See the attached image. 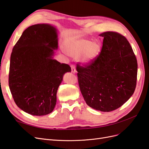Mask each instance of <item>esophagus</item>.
I'll return each mask as SVG.
<instances>
[{
	"mask_svg": "<svg viewBox=\"0 0 149 149\" xmlns=\"http://www.w3.org/2000/svg\"><path fill=\"white\" fill-rule=\"evenodd\" d=\"M71 72H72V73H75L76 72L75 67L73 65H71Z\"/></svg>",
	"mask_w": 149,
	"mask_h": 149,
	"instance_id": "obj_1",
	"label": "esophagus"
}]
</instances>
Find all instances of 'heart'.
<instances>
[{
  "instance_id": "1",
  "label": "heart",
  "mask_w": 149,
  "mask_h": 149,
  "mask_svg": "<svg viewBox=\"0 0 149 149\" xmlns=\"http://www.w3.org/2000/svg\"><path fill=\"white\" fill-rule=\"evenodd\" d=\"M65 50L67 54L79 57L81 63L89 65L96 59L101 50L100 43L88 39L73 40L66 44Z\"/></svg>"
}]
</instances>
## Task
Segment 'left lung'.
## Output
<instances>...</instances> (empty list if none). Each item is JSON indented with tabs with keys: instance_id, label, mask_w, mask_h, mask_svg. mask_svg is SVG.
I'll use <instances>...</instances> for the list:
<instances>
[{
	"instance_id": "8db88e82",
	"label": "left lung",
	"mask_w": 149,
	"mask_h": 149,
	"mask_svg": "<svg viewBox=\"0 0 149 149\" xmlns=\"http://www.w3.org/2000/svg\"><path fill=\"white\" fill-rule=\"evenodd\" d=\"M104 38L101 51L91 63L77 64L80 91L93 109L110 112L123 106L136 87L137 61L129 42L114 31L100 35Z\"/></svg>"
}]
</instances>
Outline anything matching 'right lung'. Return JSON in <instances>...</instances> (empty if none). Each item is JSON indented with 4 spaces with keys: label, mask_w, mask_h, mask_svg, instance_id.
Returning a JSON list of instances; mask_svg holds the SVG:
<instances>
[{
    "label": "right lung",
    "mask_w": 149,
    "mask_h": 149,
    "mask_svg": "<svg viewBox=\"0 0 149 149\" xmlns=\"http://www.w3.org/2000/svg\"><path fill=\"white\" fill-rule=\"evenodd\" d=\"M58 41L55 26L36 24L24 31L13 48L8 85L17 106L29 114L51 113L63 76L71 71L53 58Z\"/></svg>",
    "instance_id": "add662e5"
}]
</instances>
